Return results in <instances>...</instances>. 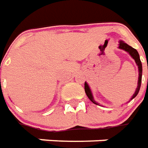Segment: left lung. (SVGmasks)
<instances>
[{
	"label": "left lung",
	"mask_w": 148,
	"mask_h": 148,
	"mask_svg": "<svg viewBox=\"0 0 148 148\" xmlns=\"http://www.w3.org/2000/svg\"><path fill=\"white\" fill-rule=\"evenodd\" d=\"M119 46H118V49H122L123 51H125L127 53H129V55L132 56V59L135 60V61H136V64L138 66V70H139V77H138V85H137V88L136 89V92L135 93L133 94L132 97L131 98L130 100H132V99H134L135 97H136L137 95H138V93L139 92V89H140V86H141V81H142V72H143V69H142V63L140 61V58H139V55L138 52H137V50L135 49L132 47H131L130 45H128L127 44L124 42V41H123V40H119ZM148 80V79H147ZM84 90H85V92L86 95L88 96V97L89 98V99L93 103H95L96 105H99V103L96 102V100L94 99V97H93L92 92V90L90 88V87L88 84V83L85 82L84 83Z\"/></svg>",
	"instance_id": "obj_1"
}]
</instances>
